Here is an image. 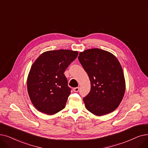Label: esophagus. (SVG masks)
Returning a JSON list of instances; mask_svg holds the SVG:
<instances>
[{"label":"esophagus","instance_id":"34e87169","mask_svg":"<svg viewBox=\"0 0 148 148\" xmlns=\"http://www.w3.org/2000/svg\"><path fill=\"white\" fill-rule=\"evenodd\" d=\"M79 91V87H76V88H74L73 89V91L75 92H77Z\"/></svg>","mask_w":148,"mask_h":148}]
</instances>
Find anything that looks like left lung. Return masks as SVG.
Wrapping results in <instances>:
<instances>
[{"label":"left lung","mask_w":148,"mask_h":148,"mask_svg":"<svg viewBox=\"0 0 148 148\" xmlns=\"http://www.w3.org/2000/svg\"><path fill=\"white\" fill-rule=\"evenodd\" d=\"M78 59L91 82V91L83 98L87 110L101 116L114 111L125 92L123 69L117 57L99 48L85 50Z\"/></svg>","instance_id":"obj_1"}]
</instances>
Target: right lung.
Returning a JSON list of instances; mask_svg holds the SVG:
<instances>
[{"label": "right lung", "instance_id": "obj_1", "mask_svg": "<svg viewBox=\"0 0 148 148\" xmlns=\"http://www.w3.org/2000/svg\"><path fill=\"white\" fill-rule=\"evenodd\" d=\"M78 54L69 49L48 51L32 65L27 90L32 103L38 111L53 115L65 108L71 88L64 72Z\"/></svg>", "mask_w": 148, "mask_h": 148}]
</instances>
